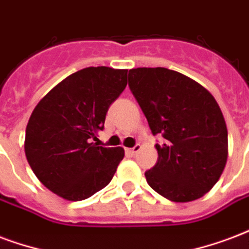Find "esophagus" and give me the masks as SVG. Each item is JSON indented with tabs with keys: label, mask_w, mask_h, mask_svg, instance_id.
I'll return each instance as SVG.
<instances>
[{
	"label": "esophagus",
	"mask_w": 249,
	"mask_h": 249,
	"mask_svg": "<svg viewBox=\"0 0 249 249\" xmlns=\"http://www.w3.org/2000/svg\"><path fill=\"white\" fill-rule=\"evenodd\" d=\"M140 150H141V145H140V143H137V145H136L134 148L126 149V154H129V156H134V154H137Z\"/></svg>",
	"instance_id": "1"
}]
</instances>
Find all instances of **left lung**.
I'll list each match as a JSON object with an SVG mask.
<instances>
[{
    "label": "left lung",
    "mask_w": 249,
    "mask_h": 249,
    "mask_svg": "<svg viewBox=\"0 0 249 249\" xmlns=\"http://www.w3.org/2000/svg\"><path fill=\"white\" fill-rule=\"evenodd\" d=\"M130 91L146 116L158 161L145 173L153 190L173 202L203 196L219 181L228 157L227 125L206 88L163 67L132 68Z\"/></svg>",
    "instance_id": "left-lung-1"
}]
</instances>
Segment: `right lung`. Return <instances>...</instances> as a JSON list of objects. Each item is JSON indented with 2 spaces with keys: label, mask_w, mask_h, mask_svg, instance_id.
Returning a JSON list of instances; mask_svg holds the SVG:
<instances>
[{
  "label": "right lung",
  "mask_w": 249,
  "mask_h": 249,
  "mask_svg": "<svg viewBox=\"0 0 249 249\" xmlns=\"http://www.w3.org/2000/svg\"><path fill=\"white\" fill-rule=\"evenodd\" d=\"M128 70L87 67L56 84L33 110L25 154L36 178L66 200H83L104 189L124 149L99 146L108 108L126 87Z\"/></svg>",
  "instance_id": "obj_1"
}]
</instances>
